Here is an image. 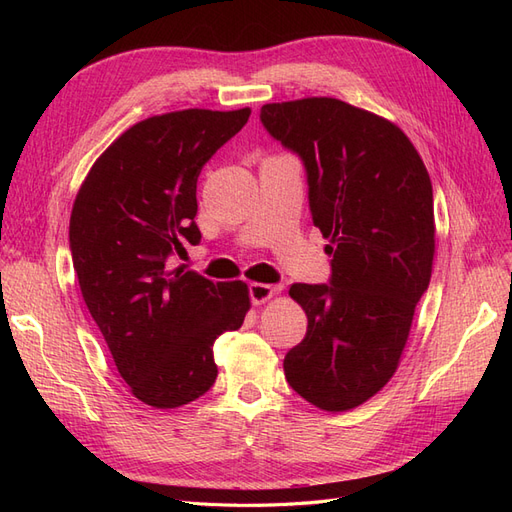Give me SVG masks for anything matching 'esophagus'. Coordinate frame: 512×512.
I'll list each match as a JSON object with an SVG mask.
<instances>
[{
	"label": "esophagus",
	"instance_id": "obj_1",
	"mask_svg": "<svg viewBox=\"0 0 512 512\" xmlns=\"http://www.w3.org/2000/svg\"><path fill=\"white\" fill-rule=\"evenodd\" d=\"M280 290V288H273V286H269V284H250V288H247V292H250V301L254 303V305H260V303H265L267 299H271L273 294Z\"/></svg>",
	"mask_w": 512,
	"mask_h": 512
}]
</instances>
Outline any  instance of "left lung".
<instances>
[{
    "mask_svg": "<svg viewBox=\"0 0 512 512\" xmlns=\"http://www.w3.org/2000/svg\"><path fill=\"white\" fill-rule=\"evenodd\" d=\"M297 153L314 226L329 239V284H292L307 333L288 350V384L320 410L361 406L391 380L431 280L436 224L427 168L395 123L335 98L260 108Z\"/></svg>",
    "mask_w": 512,
    "mask_h": 512,
    "instance_id": "obj_1",
    "label": "left lung"
}]
</instances>
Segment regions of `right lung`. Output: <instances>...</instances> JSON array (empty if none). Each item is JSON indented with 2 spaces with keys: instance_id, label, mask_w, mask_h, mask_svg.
Here are the masks:
<instances>
[{
  "instance_id": "1",
  "label": "right lung",
  "mask_w": 512,
  "mask_h": 512,
  "mask_svg": "<svg viewBox=\"0 0 512 512\" xmlns=\"http://www.w3.org/2000/svg\"><path fill=\"white\" fill-rule=\"evenodd\" d=\"M239 111L138 121L91 166L70 215V252L85 305L136 399L179 408L215 378L213 344L250 309L243 282L213 284L170 260L198 245L203 166L250 119Z\"/></svg>"
}]
</instances>
